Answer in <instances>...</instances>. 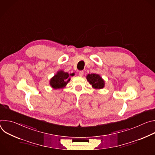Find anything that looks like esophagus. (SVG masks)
<instances>
[{
    "mask_svg": "<svg viewBox=\"0 0 155 155\" xmlns=\"http://www.w3.org/2000/svg\"><path fill=\"white\" fill-rule=\"evenodd\" d=\"M83 74H84V72H83V71H80L79 72V75H80V77H82V76L83 75Z\"/></svg>",
    "mask_w": 155,
    "mask_h": 155,
    "instance_id": "34e87169",
    "label": "esophagus"
}]
</instances>
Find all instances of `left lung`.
Wrapping results in <instances>:
<instances>
[{"instance_id":"1","label":"left lung","mask_w":155,"mask_h":155,"mask_svg":"<svg viewBox=\"0 0 155 155\" xmlns=\"http://www.w3.org/2000/svg\"><path fill=\"white\" fill-rule=\"evenodd\" d=\"M86 78L87 80L90 82V83L95 89H102V88L104 87V81L98 74H88L86 77Z\"/></svg>"}]
</instances>
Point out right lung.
<instances>
[{"mask_svg": "<svg viewBox=\"0 0 155 155\" xmlns=\"http://www.w3.org/2000/svg\"><path fill=\"white\" fill-rule=\"evenodd\" d=\"M74 75V74L70 75L68 72H64L62 71L58 72V73L51 79L50 85L54 89H59L64 87L67 83L71 80L69 76Z\"/></svg>", "mask_w": 155, "mask_h": 155, "instance_id": "add662e5", "label": "right lung"}]
</instances>
